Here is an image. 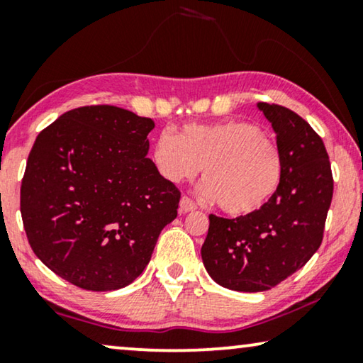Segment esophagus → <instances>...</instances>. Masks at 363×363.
<instances>
[{
	"instance_id": "34e87169",
	"label": "esophagus",
	"mask_w": 363,
	"mask_h": 363,
	"mask_svg": "<svg viewBox=\"0 0 363 363\" xmlns=\"http://www.w3.org/2000/svg\"><path fill=\"white\" fill-rule=\"evenodd\" d=\"M195 210H196L195 203H193L188 196H182V200H180V213H190V211H195Z\"/></svg>"
}]
</instances>
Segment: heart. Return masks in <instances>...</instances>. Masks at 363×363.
Listing matches in <instances>:
<instances>
[{"label": "heart", "instance_id": "b5f03b06", "mask_svg": "<svg viewBox=\"0 0 363 363\" xmlns=\"http://www.w3.org/2000/svg\"><path fill=\"white\" fill-rule=\"evenodd\" d=\"M152 160L170 183L191 180L201 170L200 195L231 216L261 210L279 190L284 158L279 147L255 123L226 121L190 123L163 130L153 140Z\"/></svg>", "mask_w": 363, "mask_h": 363}]
</instances>
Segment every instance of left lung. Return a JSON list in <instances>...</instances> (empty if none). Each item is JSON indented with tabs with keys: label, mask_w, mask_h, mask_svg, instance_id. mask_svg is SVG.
<instances>
[{
	"label": "left lung",
	"mask_w": 363,
	"mask_h": 363,
	"mask_svg": "<svg viewBox=\"0 0 363 363\" xmlns=\"http://www.w3.org/2000/svg\"><path fill=\"white\" fill-rule=\"evenodd\" d=\"M257 107L274 128L284 158L279 190L251 215H210L201 246L213 281L240 292L271 289L311 259L322 242L334 193L329 155L314 128L277 104Z\"/></svg>",
	"instance_id": "8db88e82"
}]
</instances>
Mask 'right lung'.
Here are the masks:
<instances>
[{"instance_id": "obj_1", "label": "right lung", "mask_w": 363, "mask_h": 363, "mask_svg": "<svg viewBox=\"0 0 363 363\" xmlns=\"http://www.w3.org/2000/svg\"><path fill=\"white\" fill-rule=\"evenodd\" d=\"M148 117L116 106L62 113L36 137L21 182V216L34 255L87 291L137 279L177 218L180 190L148 153Z\"/></svg>"}]
</instances>
